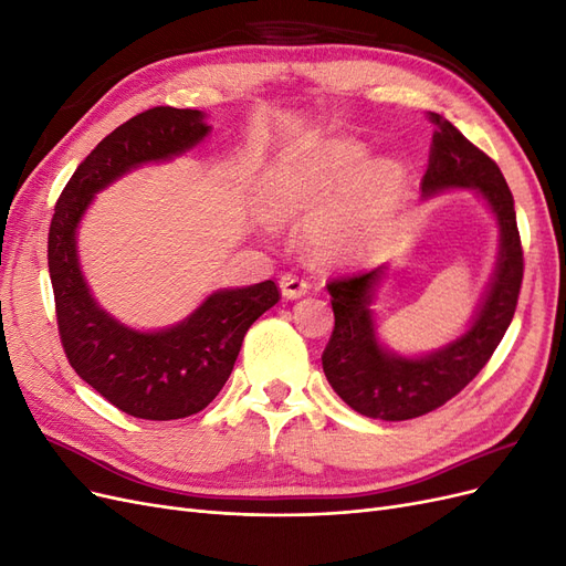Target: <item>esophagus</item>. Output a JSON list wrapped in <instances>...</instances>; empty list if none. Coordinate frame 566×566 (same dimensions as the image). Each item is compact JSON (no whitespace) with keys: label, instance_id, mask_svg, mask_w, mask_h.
Here are the masks:
<instances>
[{"label":"esophagus","instance_id":"34e87169","mask_svg":"<svg viewBox=\"0 0 566 566\" xmlns=\"http://www.w3.org/2000/svg\"><path fill=\"white\" fill-rule=\"evenodd\" d=\"M281 293L285 300H297L310 293V281L297 276V273H283L281 276Z\"/></svg>","mask_w":566,"mask_h":566}]
</instances>
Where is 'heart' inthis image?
<instances>
[{
	"label": "heart",
	"instance_id": "heart-1",
	"mask_svg": "<svg viewBox=\"0 0 566 566\" xmlns=\"http://www.w3.org/2000/svg\"><path fill=\"white\" fill-rule=\"evenodd\" d=\"M366 156L368 148L361 142L331 139L283 158L264 188L266 212L273 219L310 214ZM403 188L406 172L397 160H370L337 197L315 209L306 224L312 248L325 260H347L378 248L391 229Z\"/></svg>",
	"mask_w": 566,
	"mask_h": 566
}]
</instances>
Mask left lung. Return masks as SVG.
<instances>
[{"instance_id":"1","label":"left lung","mask_w":566,"mask_h":566,"mask_svg":"<svg viewBox=\"0 0 566 566\" xmlns=\"http://www.w3.org/2000/svg\"><path fill=\"white\" fill-rule=\"evenodd\" d=\"M437 127L430 165L420 181L424 196L447 188H476L501 227V254L489 293L465 335L420 358L387 352L373 325V287L382 269L352 273L328 283L335 328L321 356L323 373L337 397L356 413L375 420H410L430 413L465 389L482 370L515 316L524 252L515 198L484 150L468 142L447 117L430 113Z\"/></svg>"}]
</instances>
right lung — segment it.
<instances>
[{"mask_svg":"<svg viewBox=\"0 0 566 566\" xmlns=\"http://www.w3.org/2000/svg\"><path fill=\"white\" fill-rule=\"evenodd\" d=\"M208 132L200 111L139 113L80 163L51 217L46 260L67 364L134 418L179 420L208 406L227 385L250 325L281 300L273 281L219 290L172 328L142 333L101 310L82 279L75 231L94 193L132 167L179 156Z\"/></svg>","mask_w":566,"mask_h":566,"instance_id":"right-lung-1","label":"right lung"}]
</instances>
